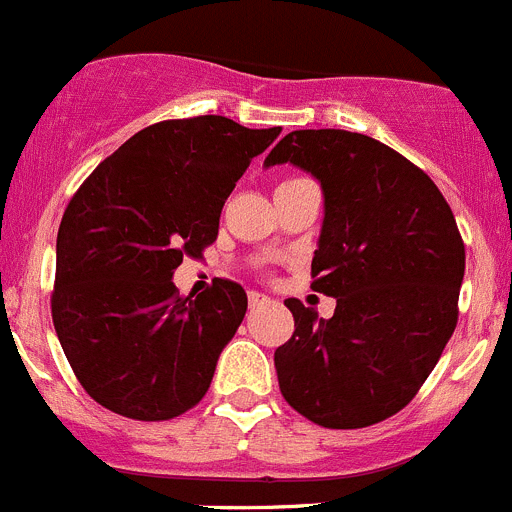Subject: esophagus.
<instances>
[{"label": "esophagus", "instance_id": "34e87169", "mask_svg": "<svg viewBox=\"0 0 512 512\" xmlns=\"http://www.w3.org/2000/svg\"><path fill=\"white\" fill-rule=\"evenodd\" d=\"M267 302H270V297L262 295V292H250V307H252V310H255V307L267 305Z\"/></svg>", "mask_w": 512, "mask_h": 512}]
</instances>
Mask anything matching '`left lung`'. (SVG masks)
Listing matches in <instances>:
<instances>
[{
  "label": "left lung",
  "instance_id": "left-lung-1",
  "mask_svg": "<svg viewBox=\"0 0 512 512\" xmlns=\"http://www.w3.org/2000/svg\"><path fill=\"white\" fill-rule=\"evenodd\" d=\"M302 167L325 195L312 290L330 320L290 297L295 332L275 350L282 398L332 430L400 413L438 365L455 325L465 245L435 182L400 152L345 130H297L265 165Z\"/></svg>",
  "mask_w": 512,
  "mask_h": 512
}]
</instances>
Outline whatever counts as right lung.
Wrapping results in <instances>:
<instances>
[{
	"label": "right lung",
	"mask_w": 512,
	"mask_h": 512,
	"mask_svg": "<svg viewBox=\"0 0 512 512\" xmlns=\"http://www.w3.org/2000/svg\"><path fill=\"white\" fill-rule=\"evenodd\" d=\"M280 127L220 114L165 119L99 162L57 232L52 320L74 375L112 413L160 423L205 398L217 357L247 310L217 277L180 297L172 275L217 240L220 212Z\"/></svg>",
	"instance_id": "add662e5"
}]
</instances>
